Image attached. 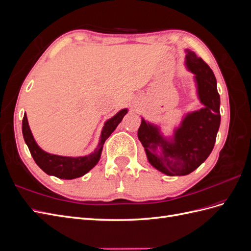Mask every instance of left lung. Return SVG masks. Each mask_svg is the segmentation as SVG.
Masks as SVG:
<instances>
[{
	"instance_id": "left-lung-1",
	"label": "left lung",
	"mask_w": 251,
	"mask_h": 251,
	"mask_svg": "<svg viewBox=\"0 0 251 251\" xmlns=\"http://www.w3.org/2000/svg\"><path fill=\"white\" fill-rule=\"evenodd\" d=\"M186 67L195 74L204 108L188 113L171 141L162 137L157 126L144 119L138 128V138L149 162L168 176H185L198 169L214 149L221 123L220 95L214 72L201 57L189 50Z\"/></svg>"
}]
</instances>
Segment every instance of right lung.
Here are the masks:
<instances>
[{
	"mask_svg": "<svg viewBox=\"0 0 251 251\" xmlns=\"http://www.w3.org/2000/svg\"><path fill=\"white\" fill-rule=\"evenodd\" d=\"M126 113V109L121 110L115 116L110 118L104 124L97 149L94 151V153L85 157H64L58 155H52L47 153V151H44L37 146L32 136V133L30 131L26 113L24 118H23L22 132L23 136H24L25 142L30 151V154L33 157L35 163L45 173L51 175V176H55L59 179L70 180L83 176V175L87 174L90 170H92L97 164V162L100 159L104 141L110 137V135L117 127V126L120 124V121L123 120Z\"/></svg>",
	"mask_w": 251,
	"mask_h": 251,
	"instance_id": "right-lung-1",
	"label": "right lung"
}]
</instances>
